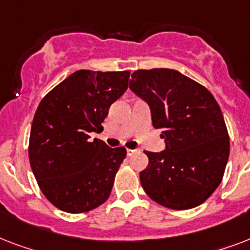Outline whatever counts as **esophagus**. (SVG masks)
<instances>
[{
	"label": "esophagus",
	"mask_w": 250,
	"mask_h": 250,
	"mask_svg": "<svg viewBox=\"0 0 250 250\" xmlns=\"http://www.w3.org/2000/svg\"><path fill=\"white\" fill-rule=\"evenodd\" d=\"M137 152H140V150H139V149H127V154H128V156H132V154H135V153Z\"/></svg>",
	"instance_id": "obj_1"
}]
</instances>
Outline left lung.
I'll use <instances>...</instances> for the list:
<instances>
[{"instance_id":"obj_1","label":"left lung","mask_w":250,"mask_h":250,"mask_svg":"<svg viewBox=\"0 0 250 250\" xmlns=\"http://www.w3.org/2000/svg\"><path fill=\"white\" fill-rule=\"evenodd\" d=\"M129 89L149 105L166 148L145 152L140 172L149 197L175 210L201 205L221 184L229 139L221 107L205 86L170 68L137 70Z\"/></svg>"}]
</instances>
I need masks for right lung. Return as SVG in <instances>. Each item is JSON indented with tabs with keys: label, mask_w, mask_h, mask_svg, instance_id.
Instances as JSON below:
<instances>
[{
	"label": "right lung",
	"mask_w": 250,
	"mask_h": 250,
	"mask_svg": "<svg viewBox=\"0 0 250 250\" xmlns=\"http://www.w3.org/2000/svg\"><path fill=\"white\" fill-rule=\"evenodd\" d=\"M129 71L79 70L53 88L37 107L29 136V164L44 196L78 214L107 200L125 149L90 141L102 132L110 105L128 88Z\"/></svg>",
	"instance_id": "1"
}]
</instances>
